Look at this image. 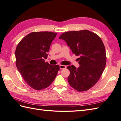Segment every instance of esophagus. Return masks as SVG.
<instances>
[{"instance_id":"obj_1","label":"esophagus","mask_w":121,"mask_h":121,"mask_svg":"<svg viewBox=\"0 0 121 121\" xmlns=\"http://www.w3.org/2000/svg\"><path fill=\"white\" fill-rule=\"evenodd\" d=\"M59 67H60V69H63L66 68V66L64 65H60Z\"/></svg>"}]
</instances>
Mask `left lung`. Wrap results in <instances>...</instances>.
<instances>
[{
	"instance_id": "8db88e82",
	"label": "left lung",
	"mask_w": 121,
	"mask_h": 121,
	"mask_svg": "<svg viewBox=\"0 0 121 121\" xmlns=\"http://www.w3.org/2000/svg\"><path fill=\"white\" fill-rule=\"evenodd\" d=\"M59 39L66 42L73 54L80 56L78 68L67 66L69 84L78 91L88 90L99 80L106 66V50L102 40L87 30L63 33Z\"/></svg>"
}]
</instances>
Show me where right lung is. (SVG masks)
Returning a JSON list of instances; mask_svg holds the SVG:
<instances>
[{"instance_id":"obj_1","label":"right lung","mask_w":121,"mask_h":121,"mask_svg":"<svg viewBox=\"0 0 121 121\" xmlns=\"http://www.w3.org/2000/svg\"><path fill=\"white\" fill-rule=\"evenodd\" d=\"M57 33L33 32L22 39L15 50L16 65L24 79L31 88L41 90L54 80L60 69L58 65L45 62Z\"/></svg>"}]
</instances>
